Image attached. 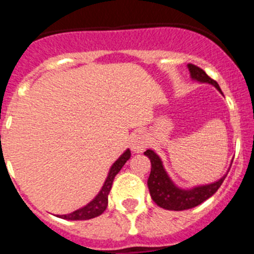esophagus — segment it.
<instances>
[{
  "instance_id": "1",
  "label": "esophagus",
  "mask_w": 254,
  "mask_h": 254,
  "mask_svg": "<svg viewBox=\"0 0 254 254\" xmlns=\"http://www.w3.org/2000/svg\"><path fill=\"white\" fill-rule=\"evenodd\" d=\"M147 146V137L146 134L142 132L134 133L131 138V149L134 152H142Z\"/></svg>"
}]
</instances>
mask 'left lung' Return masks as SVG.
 Wrapping results in <instances>:
<instances>
[{
    "label": "left lung",
    "mask_w": 254,
    "mask_h": 254,
    "mask_svg": "<svg viewBox=\"0 0 254 254\" xmlns=\"http://www.w3.org/2000/svg\"><path fill=\"white\" fill-rule=\"evenodd\" d=\"M188 68H190L192 78L201 82H208V84L214 85L217 90L221 91L219 84L212 80L202 68L192 64H188ZM143 154L146 155L151 163V172H150V177L147 179V187H149L151 198L156 205L165 210L183 211L201 205L203 201L210 198L219 190L226 177H223L220 181L207 186H201V187L192 188V190H181L170 181L158 155L152 150H146Z\"/></svg>",
    "instance_id": "8db88e82"
}]
</instances>
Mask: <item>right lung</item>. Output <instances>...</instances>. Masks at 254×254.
<instances>
[{
  "mask_svg": "<svg viewBox=\"0 0 254 254\" xmlns=\"http://www.w3.org/2000/svg\"><path fill=\"white\" fill-rule=\"evenodd\" d=\"M129 158H131V151H129V150H126V151L123 152V155H121V158L113 164V167L111 168V172L108 174L107 181H105L102 190H100L99 194H98L90 203H87L85 207L80 208V210L73 211V212H71V214L68 215H62V216L60 217L66 220H89L102 215L108 206V194L111 192L114 177L120 173V170L122 169V167L126 164V161L128 160Z\"/></svg>",
  "mask_w": 254,
  "mask_h": 254,
  "instance_id": "right-lung-1",
  "label": "right lung"
}]
</instances>
